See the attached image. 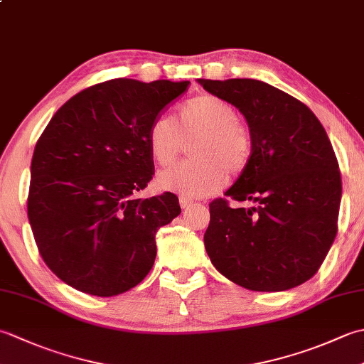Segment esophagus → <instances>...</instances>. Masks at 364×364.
<instances>
[{
    "mask_svg": "<svg viewBox=\"0 0 364 364\" xmlns=\"http://www.w3.org/2000/svg\"><path fill=\"white\" fill-rule=\"evenodd\" d=\"M180 205H181L183 210H189V208L194 206V203H192L191 200H188V198H183V197L180 198Z\"/></svg>",
    "mask_w": 364,
    "mask_h": 364,
    "instance_id": "34e87169",
    "label": "esophagus"
}]
</instances>
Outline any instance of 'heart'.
Listing matches in <instances>:
<instances>
[{
  "label": "heart",
  "mask_w": 364,
  "mask_h": 364,
  "mask_svg": "<svg viewBox=\"0 0 364 364\" xmlns=\"http://www.w3.org/2000/svg\"><path fill=\"white\" fill-rule=\"evenodd\" d=\"M200 134L191 149L192 161H184L156 176L161 191L183 198L210 196L227 183V172L237 175L252 158V136L237 122V111L227 100L200 95L184 103L176 122L167 115L151 122L146 133L150 153L159 166H168L181 150L183 137Z\"/></svg>",
  "instance_id": "1"
}]
</instances>
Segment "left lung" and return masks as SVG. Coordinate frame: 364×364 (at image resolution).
<instances>
[{
	"mask_svg": "<svg viewBox=\"0 0 364 364\" xmlns=\"http://www.w3.org/2000/svg\"><path fill=\"white\" fill-rule=\"evenodd\" d=\"M241 112L252 158L210 205L205 249L214 267L245 289L288 291L318 272L336 236L341 175L318 117L297 98L258 80H198Z\"/></svg>",
	"mask_w": 364,
	"mask_h": 364,
	"instance_id": "left-lung-1",
	"label": "left lung"
}]
</instances>
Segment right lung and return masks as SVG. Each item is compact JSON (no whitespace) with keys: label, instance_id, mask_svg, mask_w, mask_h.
I'll return each mask as SVG.
<instances>
[{"label":"right lung","instance_id":"obj_1","mask_svg":"<svg viewBox=\"0 0 364 364\" xmlns=\"http://www.w3.org/2000/svg\"><path fill=\"white\" fill-rule=\"evenodd\" d=\"M189 81L111 80L53 115L31 161L28 219L51 272L72 288L112 297L141 283L156 231L181 213L172 192L136 198L151 180L146 133Z\"/></svg>","mask_w":364,"mask_h":364}]
</instances>
